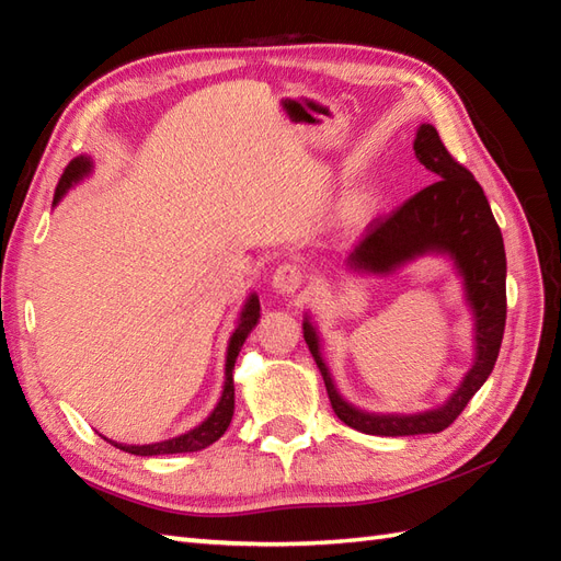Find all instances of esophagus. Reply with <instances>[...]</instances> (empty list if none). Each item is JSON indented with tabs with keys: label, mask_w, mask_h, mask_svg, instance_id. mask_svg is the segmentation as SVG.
<instances>
[{
	"label": "esophagus",
	"mask_w": 561,
	"mask_h": 561,
	"mask_svg": "<svg viewBox=\"0 0 561 561\" xmlns=\"http://www.w3.org/2000/svg\"><path fill=\"white\" fill-rule=\"evenodd\" d=\"M304 284V272L299 265H291V262H284L272 274V289L277 294H296Z\"/></svg>",
	"instance_id": "1"
}]
</instances>
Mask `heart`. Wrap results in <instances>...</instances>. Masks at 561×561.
I'll return each instance as SVG.
<instances>
[{"label":"heart","mask_w":561,"mask_h":561,"mask_svg":"<svg viewBox=\"0 0 561 561\" xmlns=\"http://www.w3.org/2000/svg\"><path fill=\"white\" fill-rule=\"evenodd\" d=\"M368 199H371V195H362V197H356V199L352 202V207H364Z\"/></svg>","instance_id":"heart-1"}]
</instances>
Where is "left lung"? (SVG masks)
I'll return each mask as SVG.
<instances>
[{
  "mask_svg": "<svg viewBox=\"0 0 561 561\" xmlns=\"http://www.w3.org/2000/svg\"><path fill=\"white\" fill-rule=\"evenodd\" d=\"M414 153L420 163L438 175L434 185L386 219L366 226L354 243L347 267L366 274H390L410 260L436 253L453 260L462 277L465 301L474 318V364L458 390L436 410L416 414H374L344 400L320 354V337L311 318H304V340L325 380L332 410L340 420L362 434L414 436L438 434L458 420L496 364L506 325V253L490 202L474 175L450 157L434 125L416 129Z\"/></svg>",
  "mask_w": 561,
  "mask_h": 561,
  "instance_id": "8db88e82",
  "label": "left lung"
}]
</instances>
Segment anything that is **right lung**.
<instances>
[{
    "mask_svg": "<svg viewBox=\"0 0 561 561\" xmlns=\"http://www.w3.org/2000/svg\"><path fill=\"white\" fill-rule=\"evenodd\" d=\"M93 169L91 159L87 157H77L71 161L62 178H59L57 190H55V202L57 205L59 199L67 195V190L71 185H77L79 181H83ZM260 320V301L255 294L248 296V301L241 311V318H238V325L233 330V335L229 340V347H226V368H224V390H221V398L217 402V408L211 410V414L207 416L205 422L199 426L190 428V432L169 438V440H159V444H145V446H127V444H111L115 448H121L125 453H133V456H171V453H193V450H202L211 446L214 440H219L224 436L226 428L231 424V416H233V366H236V356L241 352L245 337L250 335V330L257 325Z\"/></svg>",
    "mask_w": 561,
    "mask_h": 561,
    "instance_id": "add662e5",
    "label": "right lung"
}]
</instances>
